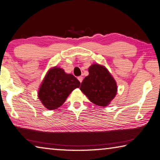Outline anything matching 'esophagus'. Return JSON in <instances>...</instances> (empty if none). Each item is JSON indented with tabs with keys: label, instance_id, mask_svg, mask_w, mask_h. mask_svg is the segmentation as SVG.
<instances>
[{
	"label": "esophagus",
	"instance_id": "1",
	"mask_svg": "<svg viewBox=\"0 0 160 160\" xmlns=\"http://www.w3.org/2000/svg\"><path fill=\"white\" fill-rule=\"evenodd\" d=\"M78 80L79 81V82L82 83V81H83V77H82V76H80V77H78Z\"/></svg>",
	"mask_w": 160,
	"mask_h": 160
}]
</instances>
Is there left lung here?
I'll use <instances>...</instances> for the list:
<instances>
[{
    "instance_id": "1",
    "label": "left lung",
    "mask_w": 160,
    "mask_h": 160,
    "mask_svg": "<svg viewBox=\"0 0 160 160\" xmlns=\"http://www.w3.org/2000/svg\"><path fill=\"white\" fill-rule=\"evenodd\" d=\"M88 73L82 82L80 90L94 104L108 106L116 95V81L106 68L98 64L91 66Z\"/></svg>"
}]
</instances>
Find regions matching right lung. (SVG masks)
<instances>
[{
	"label": "right lung",
	"instance_id": "1",
	"mask_svg": "<svg viewBox=\"0 0 160 160\" xmlns=\"http://www.w3.org/2000/svg\"><path fill=\"white\" fill-rule=\"evenodd\" d=\"M80 83L74 75L66 74L60 68H52L42 83L38 97L45 108L57 109L64 103L73 90L79 87Z\"/></svg>",
	"mask_w": 160,
	"mask_h": 160
}]
</instances>
